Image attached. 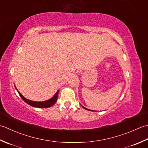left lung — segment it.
<instances>
[{
  "instance_id": "1",
  "label": "left lung",
  "mask_w": 148,
  "mask_h": 148,
  "mask_svg": "<svg viewBox=\"0 0 148 148\" xmlns=\"http://www.w3.org/2000/svg\"><path fill=\"white\" fill-rule=\"evenodd\" d=\"M82 107H83L84 108H85V109H86V110H90V111H94V110H90V109H88V108H86V107H83V106H82Z\"/></svg>"
}]
</instances>
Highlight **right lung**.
Here are the masks:
<instances>
[{
	"mask_svg": "<svg viewBox=\"0 0 148 148\" xmlns=\"http://www.w3.org/2000/svg\"><path fill=\"white\" fill-rule=\"evenodd\" d=\"M14 87H15V88H16L18 92V94L20 95V97L22 98L23 100L25 101V103L29 104V105H31V106L37 107V108H47V107H52L53 105L56 103L57 98H58V94H59V90H58V91L56 92V94L53 95V97H52L49 99H48V100L43 101H34L30 100V99L25 98L18 91L16 86H14Z\"/></svg>",
	"mask_w": 148,
	"mask_h": 148,
	"instance_id": "add662e5",
	"label": "right lung"
}]
</instances>
